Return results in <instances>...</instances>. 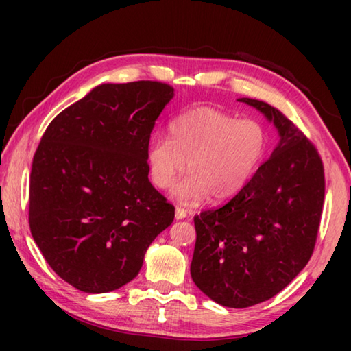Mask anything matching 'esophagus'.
Segmentation results:
<instances>
[{"instance_id":"esophagus-1","label":"esophagus","mask_w":351,"mask_h":351,"mask_svg":"<svg viewBox=\"0 0 351 351\" xmlns=\"http://www.w3.org/2000/svg\"><path fill=\"white\" fill-rule=\"evenodd\" d=\"M175 218L176 219H184V218H187V212L182 209V207H176L175 209Z\"/></svg>"}]
</instances>
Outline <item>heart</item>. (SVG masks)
<instances>
[{
    "mask_svg": "<svg viewBox=\"0 0 351 351\" xmlns=\"http://www.w3.org/2000/svg\"><path fill=\"white\" fill-rule=\"evenodd\" d=\"M169 138L153 136L145 148L152 184L175 186L186 169L190 175L173 190L182 204L197 206L212 197L234 198L245 189L268 150L269 134L255 119H235L215 106H197L169 122Z\"/></svg>",
    "mask_w": 351,
    "mask_h": 351,
    "instance_id": "heart-1",
    "label": "heart"
}]
</instances>
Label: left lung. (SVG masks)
I'll use <instances>...</instances> for the list:
<instances>
[{
  "instance_id": "8db88e82",
  "label": "left lung",
  "mask_w": 351,
  "mask_h": 351,
  "mask_svg": "<svg viewBox=\"0 0 351 351\" xmlns=\"http://www.w3.org/2000/svg\"><path fill=\"white\" fill-rule=\"evenodd\" d=\"M239 100L260 111L280 139L240 193L193 218L192 280L228 308L271 299L305 268L325 197L324 165L304 133L274 106Z\"/></svg>"
}]
</instances>
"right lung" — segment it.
Wrapping results in <instances>:
<instances>
[{
  "label": "right lung",
  "mask_w": 351,
  "mask_h": 351,
  "mask_svg": "<svg viewBox=\"0 0 351 351\" xmlns=\"http://www.w3.org/2000/svg\"><path fill=\"white\" fill-rule=\"evenodd\" d=\"M175 96L161 82L102 83L46 128L35 152L29 226L58 277L90 294L139 274L175 207L148 181L145 148Z\"/></svg>",
  "instance_id": "1"
}]
</instances>
